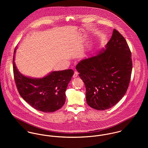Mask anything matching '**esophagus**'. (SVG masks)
Wrapping results in <instances>:
<instances>
[{
    "instance_id": "esophagus-1",
    "label": "esophagus",
    "mask_w": 148,
    "mask_h": 148,
    "mask_svg": "<svg viewBox=\"0 0 148 148\" xmlns=\"http://www.w3.org/2000/svg\"><path fill=\"white\" fill-rule=\"evenodd\" d=\"M77 76H78V72H75V73H74V74H73V78H76V77H77Z\"/></svg>"
}]
</instances>
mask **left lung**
<instances>
[{
  "instance_id": "1",
  "label": "left lung",
  "mask_w": 148,
  "mask_h": 148,
  "mask_svg": "<svg viewBox=\"0 0 148 148\" xmlns=\"http://www.w3.org/2000/svg\"><path fill=\"white\" fill-rule=\"evenodd\" d=\"M76 68L84 83L88 106L99 110L112 108L126 93L130 80L132 61L127 41L114 29L105 48Z\"/></svg>"
}]
</instances>
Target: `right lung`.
Instances as JSON below:
<instances>
[{"label": "right lung", "instance_id": "1", "mask_svg": "<svg viewBox=\"0 0 148 148\" xmlns=\"http://www.w3.org/2000/svg\"><path fill=\"white\" fill-rule=\"evenodd\" d=\"M13 57L14 79L21 97L35 109L45 113L53 112L64 106L67 86L73 75L72 69L52 71L41 78H34L21 74Z\"/></svg>", "mask_w": 148, "mask_h": 148}]
</instances>
